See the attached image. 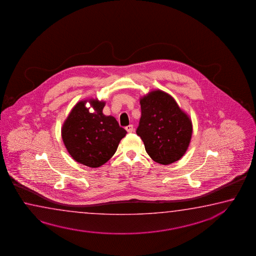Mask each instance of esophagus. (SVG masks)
Segmentation results:
<instances>
[{
  "mask_svg": "<svg viewBox=\"0 0 256 256\" xmlns=\"http://www.w3.org/2000/svg\"><path fill=\"white\" fill-rule=\"evenodd\" d=\"M126 130H127V132H134V126L130 124V126H126Z\"/></svg>",
  "mask_w": 256,
  "mask_h": 256,
  "instance_id": "1",
  "label": "esophagus"
}]
</instances>
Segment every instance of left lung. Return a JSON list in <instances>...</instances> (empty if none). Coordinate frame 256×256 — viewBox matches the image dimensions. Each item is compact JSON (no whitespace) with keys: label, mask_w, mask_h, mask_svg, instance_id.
I'll use <instances>...</instances> for the list:
<instances>
[{"label":"left lung","mask_w":256,"mask_h":256,"mask_svg":"<svg viewBox=\"0 0 256 256\" xmlns=\"http://www.w3.org/2000/svg\"><path fill=\"white\" fill-rule=\"evenodd\" d=\"M142 116L136 134L154 162L168 165L186 154L192 122L170 94L154 90L140 99Z\"/></svg>","instance_id":"8db88e82"}]
</instances>
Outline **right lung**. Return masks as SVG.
<instances>
[{"mask_svg":"<svg viewBox=\"0 0 256 256\" xmlns=\"http://www.w3.org/2000/svg\"><path fill=\"white\" fill-rule=\"evenodd\" d=\"M88 102L94 112L85 106ZM106 102L86 99L78 102L66 117L61 136L68 154L76 162L88 167L98 168L116 154L119 142L127 132L114 116L102 114Z\"/></svg>","mask_w":256,"mask_h":256,"instance_id":"right-lung-1","label":"right lung"}]
</instances>
